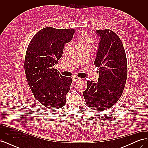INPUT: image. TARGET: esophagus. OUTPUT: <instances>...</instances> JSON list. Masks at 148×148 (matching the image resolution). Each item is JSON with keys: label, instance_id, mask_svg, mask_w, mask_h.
Instances as JSON below:
<instances>
[{"label": "esophagus", "instance_id": "1", "mask_svg": "<svg viewBox=\"0 0 148 148\" xmlns=\"http://www.w3.org/2000/svg\"><path fill=\"white\" fill-rule=\"evenodd\" d=\"M72 79H73V81H79V80H81V78H78L77 77H73Z\"/></svg>", "mask_w": 148, "mask_h": 148}]
</instances>
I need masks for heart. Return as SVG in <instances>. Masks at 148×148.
<instances>
[{"instance_id": "heart-1", "label": "heart", "mask_w": 148, "mask_h": 148, "mask_svg": "<svg viewBox=\"0 0 148 148\" xmlns=\"http://www.w3.org/2000/svg\"><path fill=\"white\" fill-rule=\"evenodd\" d=\"M78 44L81 49L84 47L91 48L93 46L94 40L87 34L83 33L78 38Z\"/></svg>"}]
</instances>
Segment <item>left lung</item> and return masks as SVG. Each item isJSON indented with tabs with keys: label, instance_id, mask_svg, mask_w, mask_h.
Returning a JSON list of instances; mask_svg holds the SVG:
<instances>
[{
	"label": "left lung",
	"instance_id": "left-lung-1",
	"mask_svg": "<svg viewBox=\"0 0 148 148\" xmlns=\"http://www.w3.org/2000/svg\"><path fill=\"white\" fill-rule=\"evenodd\" d=\"M99 37L95 65L99 68L97 82L88 81L83 92L87 106L104 110L112 107L122 96L127 77L126 53L118 36L110 29L96 30Z\"/></svg>",
	"mask_w": 148,
	"mask_h": 148
}]
</instances>
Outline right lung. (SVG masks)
<instances>
[{
  "mask_svg": "<svg viewBox=\"0 0 148 148\" xmlns=\"http://www.w3.org/2000/svg\"><path fill=\"white\" fill-rule=\"evenodd\" d=\"M75 33V29L43 28L31 39L26 51L25 71L29 86L36 99L48 109H57L65 104L72 80L53 66Z\"/></svg>",
  "mask_w": 148,
  "mask_h": 148,
  "instance_id": "add662e5",
  "label": "right lung"
}]
</instances>
